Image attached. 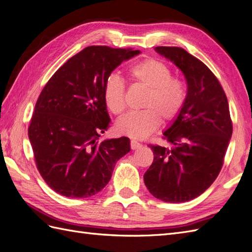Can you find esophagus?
<instances>
[{
	"label": "esophagus",
	"mask_w": 252,
	"mask_h": 252,
	"mask_svg": "<svg viewBox=\"0 0 252 252\" xmlns=\"http://www.w3.org/2000/svg\"><path fill=\"white\" fill-rule=\"evenodd\" d=\"M143 146L141 144L137 143L136 140H131V149L132 150H136V149H139V148Z\"/></svg>",
	"instance_id": "1"
}]
</instances>
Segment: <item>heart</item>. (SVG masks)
<instances>
[{"label": "heart", "mask_w": 252, "mask_h": 252, "mask_svg": "<svg viewBox=\"0 0 252 252\" xmlns=\"http://www.w3.org/2000/svg\"><path fill=\"white\" fill-rule=\"evenodd\" d=\"M132 83L148 89L143 101V111L132 112L116 125L118 133L131 138L143 139L149 136L163 122L175 120L185 105L188 98L186 84L180 77L172 76V70L156 59H145L134 63L126 69ZM103 99L114 115H121L126 109V85L117 74L106 77L103 85Z\"/></svg>", "instance_id": "obj_1"}]
</instances>
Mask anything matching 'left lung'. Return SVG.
<instances>
[{"instance_id": "obj_1", "label": "left lung", "mask_w": 252, "mask_h": 252, "mask_svg": "<svg viewBox=\"0 0 252 252\" xmlns=\"http://www.w3.org/2000/svg\"><path fill=\"white\" fill-rule=\"evenodd\" d=\"M156 51L182 71L188 98L164 132L171 149L149 145L154 158L144 181L162 201L185 202L208 189L221 170L233 130L229 103L215 74L188 51L179 47H157Z\"/></svg>"}]
</instances>
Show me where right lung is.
Wrapping results in <instances>:
<instances>
[{"label":"right lung","mask_w":252,"mask_h":252,"mask_svg":"<svg viewBox=\"0 0 252 252\" xmlns=\"http://www.w3.org/2000/svg\"><path fill=\"white\" fill-rule=\"evenodd\" d=\"M139 50L90 46L48 81L29 126L37 169L51 189L87 198L105 188L115 165L130 152L127 137L100 140L109 127L103 85L112 71Z\"/></svg>","instance_id":"right-lung-1"}]
</instances>
